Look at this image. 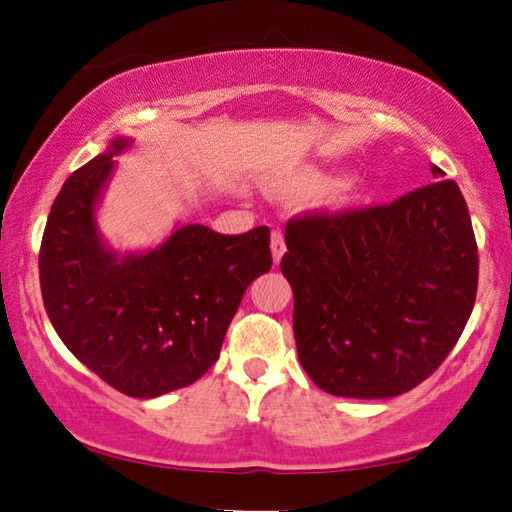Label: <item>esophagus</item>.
I'll return each mask as SVG.
<instances>
[{"label":"esophagus","mask_w":512,"mask_h":512,"mask_svg":"<svg viewBox=\"0 0 512 512\" xmlns=\"http://www.w3.org/2000/svg\"><path fill=\"white\" fill-rule=\"evenodd\" d=\"M283 254H285V240H283V233L276 229V231H272V258H274V265L281 263Z\"/></svg>","instance_id":"1"}]
</instances>
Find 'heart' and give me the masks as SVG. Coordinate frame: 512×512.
<instances>
[{
  "mask_svg": "<svg viewBox=\"0 0 512 512\" xmlns=\"http://www.w3.org/2000/svg\"><path fill=\"white\" fill-rule=\"evenodd\" d=\"M326 184H328V177L324 173L308 170V173H299L294 177L281 179V182H274L270 186V191L279 195H306L312 191H319V188ZM362 197H364V179L351 175V177L339 179L337 184L328 188L324 206L330 213H344L360 204Z\"/></svg>",
  "mask_w": 512,
  "mask_h": 512,
  "instance_id": "obj_1",
  "label": "heart"
}]
</instances>
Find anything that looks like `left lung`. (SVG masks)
<instances>
[{
  "mask_svg": "<svg viewBox=\"0 0 512 512\" xmlns=\"http://www.w3.org/2000/svg\"><path fill=\"white\" fill-rule=\"evenodd\" d=\"M285 247L299 362L333 396L414 389L450 355L477 299V240L450 179L387 206L292 220Z\"/></svg>",
  "mask_w": 512,
  "mask_h": 512,
  "instance_id": "left-lung-1",
  "label": "left lung"
}]
</instances>
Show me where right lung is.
<instances>
[{
	"mask_svg": "<svg viewBox=\"0 0 512 512\" xmlns=\"http://www.w3.org/2000/svg\"><path fill=\"white\" fill-rule=\"evenodd\" d=\"M132 143L114 137L62 184L42 236L40 285L51 326L89 371L125 396L157 398L218 360L242 294L272 267L270 229L222 236L175 224L157 245L116 251L98 229V206L114 157Z\"/></svg>",
	"mask_w": 512,
	"mask_h": 512,
	"instance_id": "1",
	"label": "right lung"
}]
</instances>
